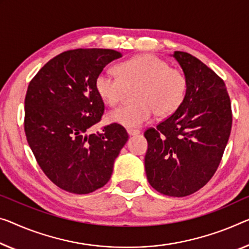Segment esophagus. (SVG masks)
I'll use <instances>...</instances> for the list:
<instances>
[{"mask_svg":"<svg viewBox=\"0 0 249 249\" xmlns=\"http://www.w3.org/2000/svg\"><path fill=\"white\" fill-rule=\"evenodd\" d=\"M128 135L130 136V137H132V136H138L140 133V131L139 130H133V129H129L128 130Z\"/></svg>","mask_w":249,"mask_h":249,"instance_id":"esophagus-1","label":"esophagus"}]
</instances>
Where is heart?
I'll list each match as a JSON object with an SVG mask.
<instances>
[{"mask_svg": "<svg viewBox=\"0 0 249 249\" xmlns=\"http://www.w3.org/2000/svg\"><path fill=\"white\" fill-rule=\"evenodd\" d=\"M119 76L103 70L95 79V91L101 100L114 106L134 90L130 106H120L107 114V119L124 128H138L151 119L154 112L159 117L174 113L185 99L186 75L179 69L154 54H142L120 63Z\"/></svg>", "mask_w": 249, "mask_h": 249, "instance_id": "b5f03b06", "label": "heart"}]
</instances>
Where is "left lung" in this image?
Listing matches in <instances>:
<instances>
[{
    "label": "left lung",
    "instance_id": "obj_1",
    "mask_svg": "<svg viewBox=\"0 0 249 249\" xmlns=\"http://www.w3.org/2000/svg\"><path fill=\"white\" fill-rule=\"evenodd\" d=\"M188 87L175 113L144 132V169L160 194L185 197L207 183L219 166L231 130V107L223 80L189 53L173 54Z\"/></svg>",
    "mask_w": 249,
    "mask_h": 249
}]
</instances>
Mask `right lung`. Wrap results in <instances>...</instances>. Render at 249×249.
<instances>
[{
    "instance_id": "1",
    "label": "right lung",
    "mask_w": 249,
    "mask_h": 249,
    "mask_svg": "<svg viewBox=\"0 0 249 249\" xmlns=\"http://www.w3.org/2000/svg\"><path fill=\"white\" fill-rule=\"evenodd\" d=\"M119 58L110 49L70 50L50 60L28 87L26 140L47 177L69 193L90 194L105 186L128 141L124 128L114 124L90 135L105 111L95 79Z\"/></svg>"
}]
</instances>
